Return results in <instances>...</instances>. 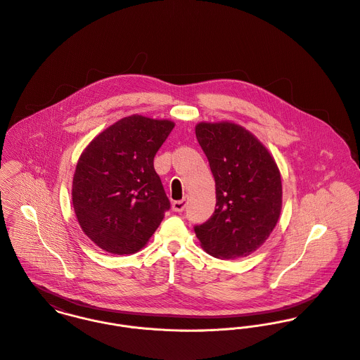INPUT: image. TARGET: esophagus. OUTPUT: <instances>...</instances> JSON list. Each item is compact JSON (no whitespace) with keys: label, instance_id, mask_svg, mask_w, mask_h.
Segmentation results:
<instances>
[{"label":"esophagus","instance_id":"1","mask_svg":"<svg viewBox=\"0 0 360 360\" xmlns=\"http://www.w3.org/2000/svg\"><path fill=\"white\" fill-rule=\"evenodd\" d=\"M186 207H187V200L186 198L179 200V201H173V204H172V210L174 212H183Z\"/></svg>","mask_w":360,"mask_h":360}]
</instances>
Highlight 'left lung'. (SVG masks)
Here are the masks:
<instances>
[{
  "mask_svg": "<svg viewBox=\"0 0 360 360\" xmlns=\"http://www.w3.org/2000/svg\"><path fill=\"white\" fill-rule=\"evenodd\" d=\"M195 135L215 179L217 208L194 232L212 257H247L265 243L279 219V169L268 149L235 122H200Z\"/></svg>",
  "mask_w": 360,
  "mask_h": 360,
  "instance_id": "8db88e82",
  "label": "left lung"
}]
</instances>
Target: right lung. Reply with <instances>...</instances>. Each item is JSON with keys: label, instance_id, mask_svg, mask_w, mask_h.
<instances>
[{"label": "right lung", "instance_id": "obj_1", "mask_svg": "<svg viewBox=\"0 0 360 360\" xmlns=\"http://www.w3.org/2000/svg\"><path fill=\"white\" fill-rule=\"evenodd\" d=\"M173 127V121L134 115L106 128L82 152L72 205L84 233L102 250L139 251L170 210L153 158Z\"/></svg>", "mask_w": 360, "mask_h": 360}]
</instances>
